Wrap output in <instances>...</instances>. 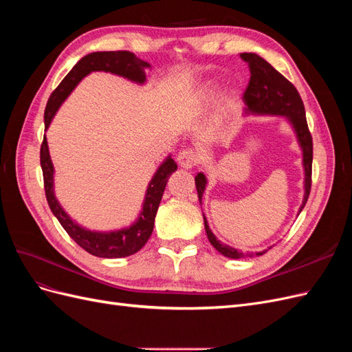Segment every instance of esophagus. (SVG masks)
<instances>
[{"label": "esophagus", "mask_w": 352, "mask_h": 352, "mask_svg": "<svg viewBox=\"0 0 352 352\" xmlns=\"http://www.w3.org/2000/svg\"><path fill=\"white\" fill-rule=\"evenodd\" d=\"M177 162H179L180 167L192 168L199 162V154L195 150H190V148H186V150H182V151L179 153Z\"/></svg>", "instance_id": "esophagus-1"}]
</instances>
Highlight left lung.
Here are the masks:
<instances>
[{"instance_id":"8db88e82","label":"left lung","mask_w":352,"mask_h":352,"mask_svg":"<svg viewBox=\"0 0 352 352\" xmlns=\"http://www.w3.org/2000/svg\"><path fill=\"white\" fill-rule=\"evenodd\" d=\"M241 58L248 63L251 78L248 82V87L243 92V102L247 105V111L254 114H274V116H285L292 127L295 129L298 142L302 148V164L305 172V194L302 199V206L300 212L302 211L305 202L310 195L311 189V166H313V138L310 131H308V124L305 119V109L304 102L298 94L296 88L287 80L283 74L276 70L270 63L265 61L257 54L252 52H243ZM207 185V179L204 173H198L195 176V186L199 198L204 194V189ZM204 226L210 243L214 247L220 254L229 258H242L243 254L235 248L229 247V245L221 243L217 238L212 235V232L208 226L207 219L204 216ZM263 252H255V255H263ZM252 257V254H247Z\"/></svg>"}]
</instances>
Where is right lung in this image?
I'll return each instance as SVG.
<instances>
[{"mask_svg":"<svg viewBox=\"0 0 352 352\" xmlns=\"http://www.w3.org/2000/svg\"><path fill=\"white\" fill-rule=\"evenodd\" d=\"M148 67H150V65L146 61L138 58L131 51H100L82 57L76 63V66L67 73V76L61 80L56 91L51 94L44 114L45 129H48L52 117L56 116L61 102L69 97V94L76 88V85L91 72H110L132 82L144 83L146 80L145 70ZM41 167L42 175H44V188L48 206L52 214L60 221V225L69 233V236L79 247L95 255V257L120 258L138 252L150 239L154 229L157 210L166 189L168 176L177 168V164L172 157H167L164 160V163L158 167L150 185H148L141 216L138 217L132 226L113 232H92L85 229L79 226L76 221H73L67 216V212L61 208L54 195V179H52L54 177V167H52L45 135L41 145Z\"/></svg>","mask_w":352,"mask_h":352,"instance_id":"add662e5","label":"right lung"}]
</instances>
